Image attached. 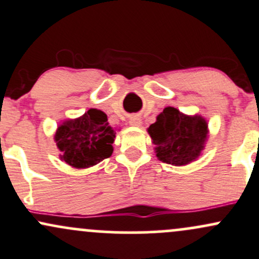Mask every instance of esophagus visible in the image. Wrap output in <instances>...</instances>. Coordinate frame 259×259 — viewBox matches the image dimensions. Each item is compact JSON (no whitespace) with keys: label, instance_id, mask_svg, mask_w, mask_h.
<instances>
[{"label":"esophagus","instance_id":"esophagus-1","mask_svg":"<svg viewBox=\"0 0 259 259\" xmlns=\"http://www.w3.org/2000/svg\"><path fill=\"white\" fill-rule=\"evenodd\" d=\"M129 124L132 125V126H140V125H141V119L139 118V116L133 115L132 118L129 119Z\"/></svg>","mask_w":259,"mask_h":259}]
</instances>
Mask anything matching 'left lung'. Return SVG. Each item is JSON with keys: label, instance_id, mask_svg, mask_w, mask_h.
I'll use <instances>...</instances> for the list:
<instances>
[{"label": "left lung", "instance_id": "left-lung-1", "mask_svg": "<svg viewBox=\"0 0 259 259\" xmlns=\"http://www.w3.org/2000/svg\"><path fill=\"white\" fill-rule=\"evenodd\" d=\"M156 145L157 158L184 166L200 156L208 139V123L200 115H186L173 107L164 108L147 129Z\"/></svg>", "mask_w": 259, "mask_h": 259}]
</instances>
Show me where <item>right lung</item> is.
<instances>
[{"label": "right lung", "mask_w": 259, "mask_h": 259, "mask_svg": "<svg viewBox=\"0 0 259 259\" xmlns=\"http://www.w3.org/2000/svg\"><path fill=\"white\" fill-rule=\"evenodd\" d=\"M114 139L106 113L93 108L79 118L62 121L55 133L60 158L75 168H88L110 157Z\"/></svg>", "instance_id": "add662e5"}]
</instances>
